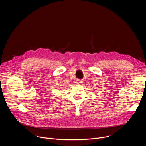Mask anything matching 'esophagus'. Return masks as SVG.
Instances as JSON below:
<instances>
[{"mask_svg": "<svg viewBox=\"0 0 146 146\" xmlns=\"http://www.w3.org/2000/svg\"><path fill=\"white\" fill-rule=\"evenodd\" d=\"M82 81H81V80H77V81H76V83L77 84H81V82Z\"/></svg>", "mask_w": 146, "mask_h": 146, "instance_id": "esophagus-1", "label": "esophagus"}]
</instances>
